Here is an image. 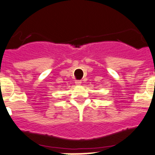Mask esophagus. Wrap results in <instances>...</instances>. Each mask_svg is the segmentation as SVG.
Returning a JSON list of instances; mask_svg holds the SVG:
<instances>
[{"label":"esophagus","mask_w":155,"mask_h":155,"mask_svg":"<svg viewBox=\"0 0 155 155\" xmlns=\"http://www.w3.org/2000/svg\"><path fill=\"white\" fill-rule=\"evenodd\" d=\"M75 83H76V85H80L81 84H82V82H81L80 80H77V81H76V82H75Z\"/></svg>","instance_id":"obj_1"}]
</instances>
